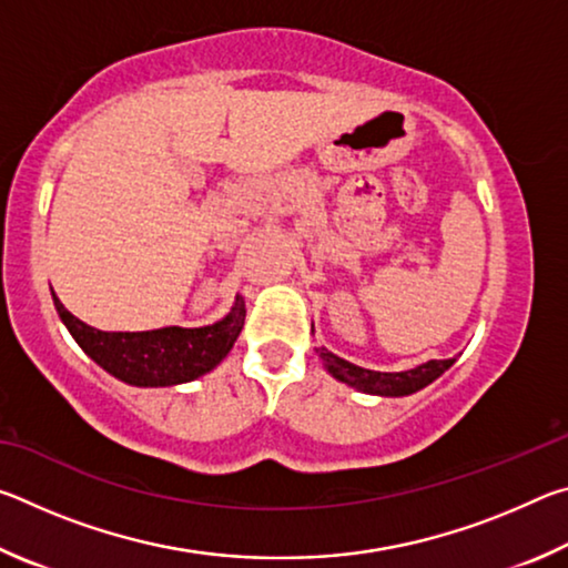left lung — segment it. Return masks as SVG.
Returning <instances> with one entry per match:
<instances>
[{
	"label": "left lung",
	"mask_w": 568,
	"mask_h": 568,
	"mask_svg": "<svg viewBox=\"0 0 568 568\" xmlns=\"http://www.w3.org/2000/svg\"><path fill=\"white\" fill-rule=\"evenodd\" d=\"M318 355L333 378L348 383V386L358 388L363 393H376V396H410V393H416L420 388H426L428 383H434L440 373L454 365V358H448V361H428L418 365V368L400 371V373H381V371H368V368H361V365H353L325 348H318Z\"/></svg>",
	"instance_id": "1"
}]
</instances>
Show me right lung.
I'll use <instances>...</instances> for the list:
<instances>
[{"label":"right lung","mask_w":568,"mask_h":568,"mask_svg":"<svg viewBox=\"0 0 568 568\" xmlns=\"http://www.w3.org/2000/svg\"><path fill=\"white\" fill-rule=\"evenodd\" d=\"M67 331L90 358L130 386L158 388L195 381L215 368L237 341L245 323V301L235 297L233 311L205 328H158L142 333H104L82 323L52 293Z\"/></svg>","instance_id":"obj_1"}]
</instances>
